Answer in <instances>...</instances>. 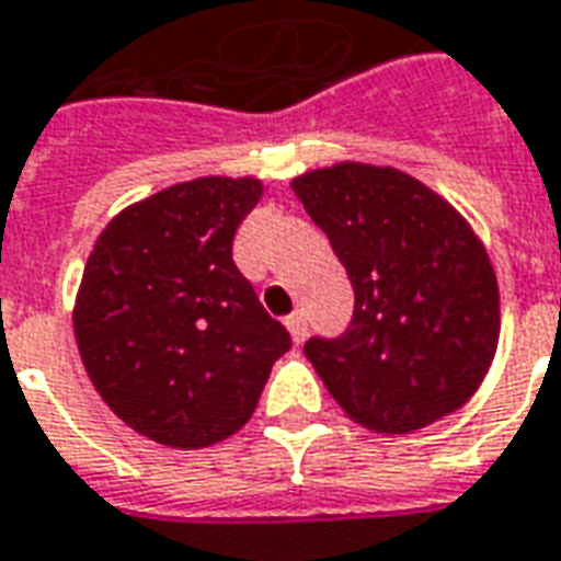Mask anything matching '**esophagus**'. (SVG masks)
<instances>
[{"label": "esophagus", "instance_id": "esophagus-1", "mask_svg": "<svg viewBox=\"0 0 561 561\" xmlns=\"http://www.w3.org/2000/svg\"><path fill=\"white\" fill-rule=\"evenodd\" d=\"M286 331L293 334V340L296 343H305L307 336V316L301 313V310H296L293 316H286Z\"/></svg>", "mask_w": 561, "mask_h": 561}]
</instances>
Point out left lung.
<instances>
[{"label":"left lung","mask_w":561,"mask_h":561,"mask_svg":"<svg viewBox=\"0 0 561 561\" xmlns=\"http://www.w3.org/2000/svg\"><path fill=\"white\" fill-rule=\"evenodd\" d=\"M289 185L355 286L345 334L305 345L345 416L411 435L470 402L500 343V286L467 218L390 165L336 162Z\"/></svg>","instance_id":"left-lung-1"}]
</instances>
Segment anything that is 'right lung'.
I'll return each instance as SVG.
<instances>
[{
  "instance_id": "right-lung-1",
  "label": "right lung",
  "mask_w": 561,
  "mask_h": 561,
  "mask_svg": "<svg viewBox=\"0 0 561 561\" xmlns=\"http://www.w3.org/2000/svg\"><path fill=\"white\" fill-rule=\"evenodd\" d=\"M256 176H195L121 209L88 256L73 334L91 385L133 432L201 449L251 420L286 328L233 263Z\"/></svg>"
}]
</instances>
